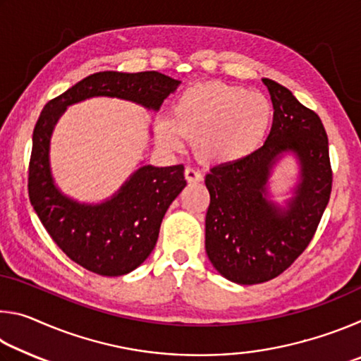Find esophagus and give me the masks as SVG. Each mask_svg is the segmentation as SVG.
Listing matches in <instances>:
<instances>
[{"mask_svg":"<svg viewBox=\"0 0 361 361\" xmlns=\"http://www.w3.org/2000/svg\"><path fill=\"white\" fill-rule=\"evenodd\" d=\"M185 176H186V180H188L189 183H199V181H202V173H200L199 170L194 169V167H186V169H185Z\"/></svg>","mask_w":361,"mask_h":361,"instance_id":"34e87169","label":"esophagus"}]
</instances>
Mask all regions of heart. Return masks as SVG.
<instances>
[{
  "instance_id": "heart-1",
  "label": "heart",
  "mask_w": 361,
  "mask_h": 361,
  "mask_svg": "<svg viewBox=\"0 0 361 361\" xmlns=\"http://www.w3.org/2000/svg\"><path fill=\"white\" fill-rule=\"evenodd\" d=\"M274 119L272 103L256 90L224 82L191 85L176 97L172 116L156 122L157 138L181 149L195 138V152L212 166L240 162L264 143Z\"/></svg>"
}]
</instances>
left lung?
Masks as SVG:
<instances>
[{"mask_svg":"<svg viewBox=\"0 0 361 361\" xmlns=\"http://www.w3.org/2000/svg\"><path fill=\"white\" fill-rule=\"evenodd\" d=\"M274 121L266 143L240 162L216 166L205 176L210 205L205 252L224 279L239 285L267 282L288 269L307 248L331 194L328 137L312 109L272 79ZM291 155L298 183L283 206L270 200L273 169Z\"/></svg>","mask_w":361,"mask_h":361,"instance_id":"1","label":"left lung"}]
</instances>
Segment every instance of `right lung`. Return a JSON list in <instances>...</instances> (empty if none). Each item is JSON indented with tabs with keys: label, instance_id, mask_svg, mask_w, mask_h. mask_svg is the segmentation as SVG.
I'll return each mask as SVG.
<instances>
[{
	"label": "right lung",
	"instance_id": "1",
	"mask_svg": "<svg viewBox=\"0 0 361 361\" xmlns=\"http://www.w3.org/2000/svg\"><path fill=\"white\" fill-rule=\"evenodd\" d=\"M181 81L159 71L94 73L47 102L33 130L28 195L52 240L70 259L99 276H126L148 258L162 218L186 186L185 167L142 166L111 197L85 204L68 197L51 170V137L65 109L92 97H111L157 111Z\"/></svg>",
	"mask_w": 361,
	"mask_h": 361
}]
</instances>
